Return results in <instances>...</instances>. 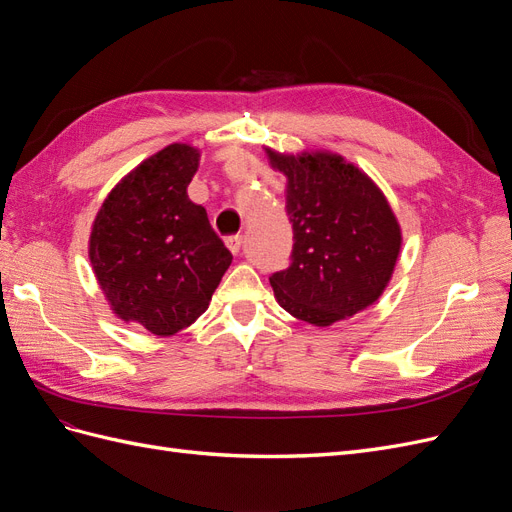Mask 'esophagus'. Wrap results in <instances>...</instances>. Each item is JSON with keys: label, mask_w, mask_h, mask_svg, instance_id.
I'll return each instance as SVG.
<instances>
[{"label": "esophagus", "mask_w": 512, "mask_h": 512, "mask_svg": "<svg viewBox=\"0 0 512 512\" xmlns=\"http://www.w3.org/2000/svg\"><path fill=\"white\" fill-rule=\"evenodd\" d=\"M243 245V237L241 235H232V237H226V247L232 252V254H239Z\"/></svg>", "instance_id": "1"}]
</instances>
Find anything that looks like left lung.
Wrapping results in <instances>:
<instances>
[{
	"label": "left lung",
	"mask_w": 512,
	"mask_h": 512,
	"mask_svg": "<svg viewBox=\"0 0 512 512\" xmlns=\"http://www.w3.org/2000/svg\"><path fill=\"white\" fill-rule=\"evenodd\" d=\"M265 151L286 177L294 230L292 265L269 277L277 303L314 327L374 305L401 250V226L382 190L339 153Z\"/></svg>",
	"instance_id": "8db88e82"
}]
</instances>
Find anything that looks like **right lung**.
<instances>
[{
  "label": "right lung",
  "instance_id": "right-lung-1",
  "mask_svg": "<svg viewBox=\"0 0 512 512\" xmlns=\"http://www.w3.org/2000/svg\"><path fill=\"white\" fill-rule=\"evenodd\" d=\"M198 162L188 143L153 153L108 192L89 235L91 269L113 314L160 337L207 312L232 262L205 207L188 196Z\"/></svg>",
  "mask_w": 512,
  "mask_h": 512
}]
</instances>
